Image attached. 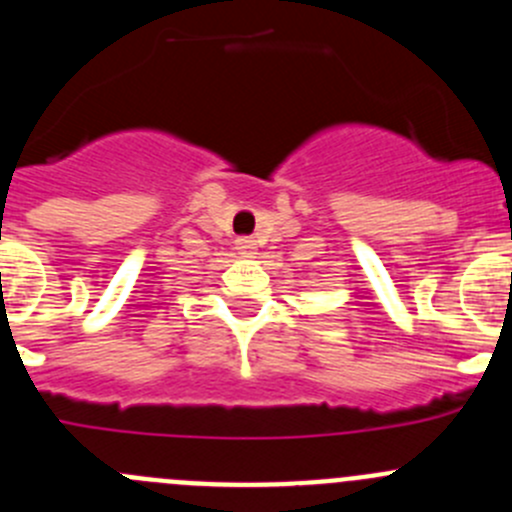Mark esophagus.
Returning a JSON list of instances; mask_svg holds the SVG:
<instances>
[{
    "instance_id": "1",
    "label": "esophagus",
    "mask_w": 512,
    "mask_h": 512,
    "mask_svg": "<svg viewBox=\"0 0 512 512\" xmlns=\"http://www.w3.org/2000/svg\"><path fill=\"white\" fill-rule=\"evenodd\" d=\"M235 250H237V255L252 257V255H257V242L252 240V237H237Z\"/></svg>"
}]
</instances>
